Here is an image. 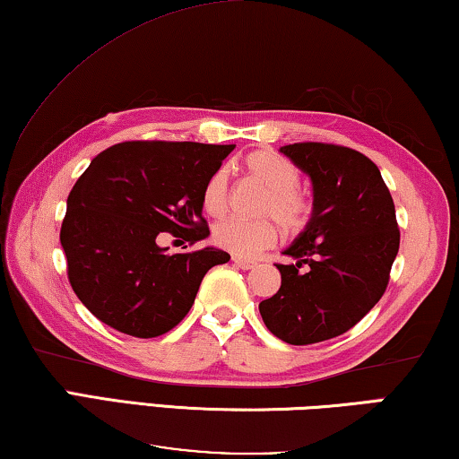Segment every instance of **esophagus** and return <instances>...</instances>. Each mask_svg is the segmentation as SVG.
<instances>
[{"instance_id":"34e87169","label":"esophagus","mask_w":459,"mask_h":459,"mask_svg":"<svg viewBox=\"0 0 459 459\" xmlns=\"http://www.w3.org/2000/svg\"><path fill=\"white\" fill-rule=\"evenodd\" d=\"M232 261H235V265H238L241 269H253L257 267V261H251V259H243V257H232Z\"/></svg>"}]
</instances>
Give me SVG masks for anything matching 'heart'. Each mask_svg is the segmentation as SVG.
Wrapping results in <instances>:
<instances>
[{"mask_svg": "<svg viewBox=\"0 0 459 459\" xmlns=\"http://www.w3.org/2000/svg\"><path fill=\"white\" fill-rule=\"evenodd\" d=\"M243 169L249 178L267 187L259 214L273 216L281 229L296 235L307 229L312 216V204L300 187V171L286 157L273 151H253L243 159ZM202 208L210 216H222L229 208V173L216 169L202 187ZM218 247L237 257H255L278 241V227L273 221H229L218 222L212 232Z\"/></svg>", "mask_w": 459, "mask_h": 459, "instance_id": "obj_1", "label": "heart"}]
</instances>
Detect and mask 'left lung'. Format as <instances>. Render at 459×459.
I'll return each mask as SVG.
<instances>
[{
	"mask_svg": "<svg viewBox=\"0 0 459 459\" xmlns=\"http://www.w3.org/2000/svg\"><path fill=\"white\" fill-rule=\"evenodd\" d=\"M308 173L315 208L288 247L296 264H278V294L259 304L261 318L290 345L339 337L386 292L400 230L388 186L372 159L331 143L280 149Z\"/></svg>",
	"mask_w": 459,
	"mask_h": 459,
	"instance_id": "obj_1",
	"label": "left lung"
}]
</instances>
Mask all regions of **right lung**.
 I'll use <instances>...</instances> for the list:
<instances>
[{"label": "right lung", "mask_w": 459, "mask_h": 459, "mask_svg": "<svg viewBox=\"0 0 459 459\" xmlns=\"http://www.w3.org/2000/svg\"><path fill=\"white\" fill-rule=\"evenodd\" d=\"M235 144L126 141L101 151L73 186L61 245L79 300L112 329L159 337L190 312L204 275L227 251L165 253L161 232L194 245L210 235L202 187Z\"/></svg>", "instance_id": "1"}]
</instances>
